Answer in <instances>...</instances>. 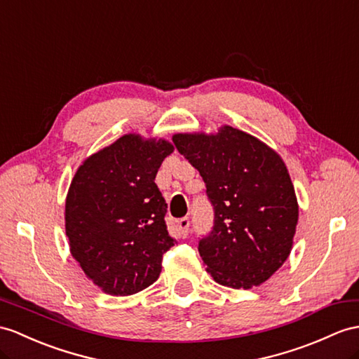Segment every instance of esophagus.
I'll return each mask as SVG.
<instances>
[{"label": "esophagus", "instance_id": "obj_1", "mask_svg": "<svg viewBox=\"0 0 359 359\" xmlns=\"http://www.w3.org/2000/svg\"><path fill=\"white\" fill-rule=\"evenodd\" d=\"M189 230H190V221H189V217H182V219L178 221V231H180V236H181L182 239L187 238Z\"/></svg>", "mask_w": 359, "mask_h": 359}]
</instances>
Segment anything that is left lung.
<instances>
[{
	"label": "left lung",
	"instance_id": "8db88e82",
	"mask_svg": "<svg viewBox=\"0 0 359 359\" xmlns=\"http://www.w3.org/2000/svg\"><path fill=\"white\" fill-rule=\"evenodd\" d=\"M175 146L203 177L215 210L198 251L215 282L250 290L273 276L292 248L299 204L286 165L259 138L231 126L175 134Z\"/></svg>",
	"mask_w": 359,
	"mask_h": 359
}]
</instances>
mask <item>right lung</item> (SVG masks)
Returning a JSON list of instances; mask_svg holds the SVG:
<instances>
[{
    "label": "right lung",
    "instance_id": "add662e5",
    "mask_svg": "<svg viewBox=\"0 0 359 359\" xmlns=\"http://www.w3.org/2000/svg\"><path fill=\"white\" fill-rule=\"evenodd\" d=\"M168 140L126 134L88 156L65 201L69 251L103 292L133 295L161 273L163 255L175 245L164 222L168 204L155 184Z\"/></svg>",
    "mask_w": 359,
    "mask_h": 359
}]
</instances>
